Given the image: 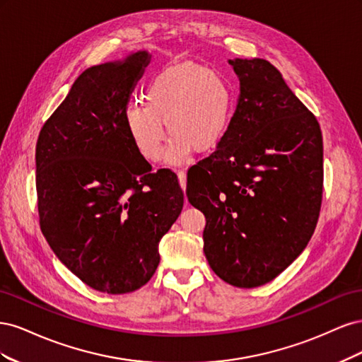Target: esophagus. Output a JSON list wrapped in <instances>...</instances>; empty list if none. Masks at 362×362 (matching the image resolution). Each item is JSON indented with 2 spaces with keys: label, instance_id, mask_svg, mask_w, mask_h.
Instances as JSON below:
<instances>
[{
  "label": "esophagus",
  "instance_id": "esophagus-1",
  "mask_svg": "<svg viewBox=\"0 0 362 362\" xmlns=\"http://www.w3.org/2000/svg\"><path fill=\"white\" fill-rule=\"evenodd\" d=\"M178 180H180L181 189H182L184 193H185V187H187V175H185V170H184V169H180V170H178Z\"/></svg>",
  "mask_w": 362,
  "mask_h": 362
}]
</instances>
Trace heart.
<instances>
[{"label": "heart", "mask_w": 362, "mask_h": 362, "mask_svg": "<svg viewBox=\"0 0 362 362\" xmlns=\"http://www.w3.org/2000/svg\"><path fill=\"white\" fill-rule=\"evenodd\" d=\"M233 87L225 76L202 64L184 63L152 78L146 101L129 104L127 127L140 154L149 161L161 158L164 127L172 136L168 160L178 163L192 148L213 151L231 125Z\"/></svg>", "instance_id": "heart-1"}]
</instances>
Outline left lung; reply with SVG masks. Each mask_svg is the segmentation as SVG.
<instances>
[{"mask_svg": "<svg viewBox=\"0 0 362 362\" xmlns=\"http://www.w3.org/2000/svg\"><path fill=\"white\" fill-rule=\"evenodd\" d=\"M240 80L228 134L192 168L187 198L206 218L204 254L238 288L275 279L319 221L323 139L315 116L264 59L229 60Z\"/></svg>", "mask_w": 362, "mask_h": 362, "instance_id": "8db88e82", "label": "left lung"}]
</instances>
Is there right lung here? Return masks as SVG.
Returning a JSON list of instances; mask_svg holds the SVG:
<instances>
[{"label":"right lung","instance_id":"obj_1","mask_svg":"<svg viewBox=\"0 0 362 362\" xmlns=\"http://www.w3.org/2000/svg\"><path fill=\"white\" fill-rule=\"evenodd\" d=\"M148 63L139 51L86 69L36 144L42 234L75 276L108 294L152 278L160 240L184 204L177 173L152 172L127 127V104Z\"/></svg>","mask_w":362,"mask_h":362}]
</instances>
